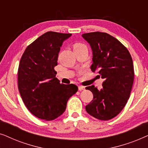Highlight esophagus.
<instances>
[{"mask_svg":"<svg viewBox=\"0 0 148 148\" xmlns=\"http://www.w3.org/2000/svg\"><path fill=\"white\" fill-rule=\"evenodd\" d=\"M78 89L79 91H82V90H85V87L84 86H78Z\"/></svg>","mask_w":148,"mask_h":148,"instance_id":"34e87169","label":"esophagus"}]
</instances>
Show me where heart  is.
<instances>
[{
  "instance_id": "b5f03b06",
  "label": "heart",
  "mask_w": 148,
  "mask_h": 148,
  "mask_svg": "<svg viewBox=\"0 0 148 148\" xmlns=\"http://www.w3.org/2000/svg\"><path fill=\"white\" fill-rule=\"evenodd\" d=\"M83 46H85L84 44H77L75 45L74 46V48H79V47H83Z\"/></svg>"
}]
</instances>
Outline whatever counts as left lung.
I'll return each mask as SVG.
<instances>
[{
  "instance_id": "obj_1",
  "label": "left lung",
  "mask_w": 148,
  "mask_h": 148,
  "mask_svg": "<svg viewBox=\"0 0 148 148\" xmlns=\"http://www.w3.org/2000/svg\"><path fill=\"white\" fill-rule=\"evenodd\" d=\"M82 37L92 50L91 69L104 79L100 90L93 85L86 87L94 98L86 110L99 120H110L121 112L130 96L134 80L132 58L127 48L108 34L92 32Z\"/></svg>"
}]
</instances>
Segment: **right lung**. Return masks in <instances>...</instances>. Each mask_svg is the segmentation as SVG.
Listing matches in <instances>:
<instances>
[{
	"instance_id": "add662e5",
	"label": "right lung",
	"mask_w": 148,
	"mask_h": 148,
	"mask_svg": "<svg viewBox=\"0 0 148 148\" xmlns=\"http://www.w3.org/2000/svg\"><path fill=\"white\" fill-rule=\"evenodd\" d=\"M71 34L48 32L29 45L20 60L18 88L28 110L38 118L52 121L65 111L74 84H61L56 77L58 53Z\"/></svg>"
}]
</instances>
